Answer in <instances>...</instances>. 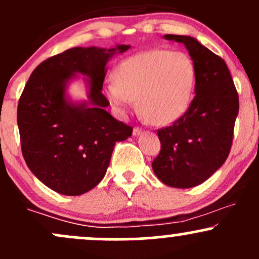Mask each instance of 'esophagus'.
I'll return each instance as SVG.
<instances>
[{
	"mask_svg": "<svg viewBox=\"0 0 259 259\" xmlns=\"http://www.w3.org/2000/svg\"><path fill=\"white\" fill-rule=\"evenodd\" d=\"M141 133H143V129H141V127H139V126H135L134 129H133V134H134L135 137H138V135H140Z\"/></svg>",
	"mask_w": 259,
	"mask_h": 259,
	"instance_id": "34e87169",
	"label": "esophagus"
}]
</instances>
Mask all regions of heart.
Listing matches in <instances>:
<instances>
[{
    "label": "heart",
    "instance_id": "b5f03b06",
    "mask_svg": "<svg viewBox=\"0 0 259 259\" xmlns=\"http://www.w3.org/2000/svg\"><path fill=\"white\" fill-rule=\"evenodd\" d=\"M195 80V64L186 53L152 50L122 61L115 70V79L105 84V93L121 113L138 100L146 120L166 125L186 113Z\"/></svg>",
    "mask_w": 259,
    "mask_h": 259
}]
</instances>
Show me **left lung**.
<instances>
[{"label":"left lung","mask_w":259,"mask_h":259,"mask_svg":"<svg viewBox=\"0 0 259 259\" xmlns=\"http://www.w3.org/2000/svg\"><path fill=\"white\" fill-rule=\"evenodd\" d=\"M164 38L184 43L189 51L196 69V95L181 118L157 130L161 150L152 170L167 186L190 189L206 181L227 159L238 115V93L221 57L190 36Z\"/></svg>","instance_id":"obj_1"}]
</instances>
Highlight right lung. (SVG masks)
<instances>
[{
  "label": "right lung",
  "mask_w": 259,
  "mask_h": 259,
  "mask_svg": "<svg viewBox=\"0 0 259 259\" xmlns=\"http://www.w3.org/2000/svg\"><path fill=\"white\" fill-rule=\"evenodd\" d=\"M130 46L74 47L46 59L32 72L17 108L22 155L29 170L53 191L85 194L104 178L114 146L133 127L105 110L102 93L109 58ZM75 72L90 78V102L73 105L65 87Z\"/></svg>",
  "instance_id": "obj_1"
}]
</instances>
